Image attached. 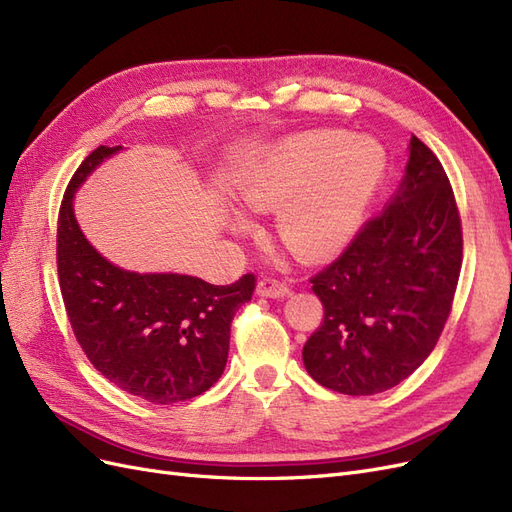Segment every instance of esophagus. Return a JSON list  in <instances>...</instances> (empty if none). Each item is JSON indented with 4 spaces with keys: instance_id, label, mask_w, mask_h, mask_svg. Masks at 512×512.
Returning a JSON list of instances; mask_svg holds the SVG:
<instances>
[{
    "instance_id": "obj_1",
    "label": "esophagus",
    "mask_w": 512,
    "mask_h": 512,
    "mask_svg": "<svg viewBox=\"0 0 512 512\" xmlns=\"http://www.w3.org/2000/svg\"><path fill=\"white\" fill-rule=\"evenodd\" d=\"M256 292L260 297H269V299H284L290 294V288L286 282L275 280V277H260Z\"/></svg>"
}]
</instances>
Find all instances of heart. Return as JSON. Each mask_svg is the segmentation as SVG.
<instances>
[{
    "mask_svg": "<svg viewBox=\"0 0 512 512\" xmlns=\"http://www.w3.org/2000/svg\"><path fill=\"white\" fill-rule=\"evenodd\" d=\"M374 138L342 130L309 132L267 151L237 181L243 203L277 211V235L303 260L335 254L356 235L386 175ZM239 228H250L245 218Z\"/></svg>",
    "mask_w": 512,
    "mask_h": 512,
    "instance_id": "heart-1",
    "label": "heart"
}]
</instances>
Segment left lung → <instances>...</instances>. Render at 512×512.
Wrapping results in <instances>:
<instances>
[{
	"mask_svg": "<svg viewBox=\"0 0 512 512\" xmlns=\"http://www.w3.org/2000/svg\"><path fill=\"white\" fill-rule=\"evenodd\" d=\"M463 258L461 218L440 160L410 138L406 177L312 290L324 318L303 346L318 384L376 395L406 380L436 348Z\"/></svg>",
	"mask_w": 512,
	"mask_h": 512,
	"instance_id": "1",
	"label": "left lung"
}]
</instances>
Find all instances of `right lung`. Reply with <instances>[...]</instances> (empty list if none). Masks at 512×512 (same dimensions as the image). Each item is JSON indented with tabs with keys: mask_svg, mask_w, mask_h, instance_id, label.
<instances>
[{
	"mask_svg": "<svg viewBox=\"0 0 512 512\" xmlns=\"http://www.w3.org/2000/svg\"><path fill=\"white\" fill-rule=\"evenodd\" d=\"M121 147L100 145L76 168L57 218V273L76 342L100 374L151 404L203 395L228 359L230 322L256 275L213 286L192 275L132 273L102 258L76 224L72 198Z\"/></svg>",
	"mask_w": 512,
	"mask_h": 512,
	"instance_id": "add662e5",
	"label": "right lung"
}]
</instances>
